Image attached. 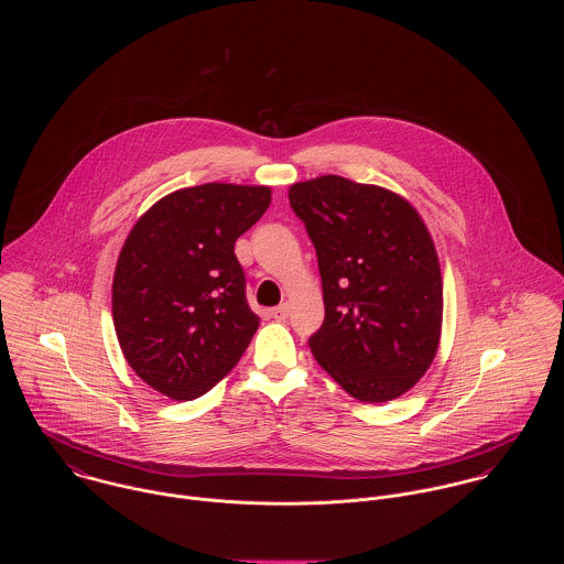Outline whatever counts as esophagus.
<instances>
[{"label":"esophagus","mask_w":564,"mask_h":564,"mask_svg":"<svg viewBox=\"0 0 564 564\" xmlns=\"http://www.w3.org/2000/svg\"><path fill=\"white\" fill-rule=\"evenodd\" d=\"M289 313H291V306H289V304H280V306H275V308L271 311V317H273L275 322H284V319L289 317Z\"/></svg>","instance_id":"1"}]
</instances>
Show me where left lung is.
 <instances>
[{
  "mask_svg": "<svg viewBox=\"0 0 564 564\" xmlns=\"http://www.w3.org/2000/svg\"><path fill=\"white\" fill-rule=\"evenodd\" d=\"M315 245L323 325L308 338L323 369L356 400L391 402L432 365L443 278L432 237L398 193L322 175L289 188Z\"/></svg>",
  "mask_w": 564,
  "mask_h": 564,
  "instance_id": "8db88e82",
  "label": "left lung"
}]
</instances>
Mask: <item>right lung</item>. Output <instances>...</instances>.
Wrapping results in <instances>:
<instances>
[{
  "label": "right lung",
  "instance_id": "obj_1",
  "mask_svg": "<svg viewBox=\"0 0 564 564\" xmlns=\"http://www.w3.org/2000/svg\"><path fill=\"white\" fill-rule=\"evenodd\" d=\"M269 186L208 182L156 202L130 230L112 322L134 373L175 402L208 393L258 329L235 242L269 208Z\"/></svg>",
  "mask_w": 564,
  "mask_h": 564
}]
</instances>
